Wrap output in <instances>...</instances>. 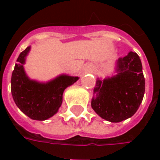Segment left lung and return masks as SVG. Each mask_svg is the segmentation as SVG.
Masks as SVG:
<instances>
[{
    "instance_id": "obj_1",
    "label": "left lung",
    "mask_w": 160,
    "mask_h": 160,
    "mask_svg": "<svg viewBox=\"0 0 160 160\" xmlns=\"http://www.w3.org/2000/svg\"><path fill=\"white\" fill-rule=\"evenodd\" d=\"M118 74L97 80L92 107L99 117L111 122L131 118L140 107L145 92L142 65L136 53L129 52L118 61Z\"/></svg>"
}]
</instances>
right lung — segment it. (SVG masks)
Returning <instances> with one entry per match:
<instances>
[{
  "mask_svg": "<svg viewBox=\"0 0 160 160\" xmlns=\"http://www.w3.org/2000/svg\"><path fill=\"white\" fill-rule=\"evenodd\" d=\"M29 50L27 47L17 59L11 78V92L16 105L24 114L33 120L43 121L57 112L62 103L64 90L79 78L61 75L46 84L30 80L23 68Z\"/></svg>",
  "mask_w": 160,
  "mask_h": 160,
  "instance_id": "add662e5",
  "label": "right lung"
}]
</instances>
